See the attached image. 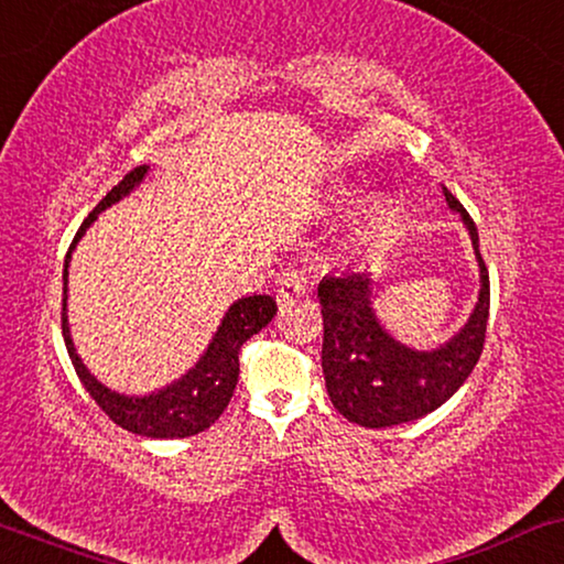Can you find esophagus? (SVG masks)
<instances>
[{"mask_svg":"<svg viewBox=\"0 0 564 564\" xmlns=\"http://www.w3.org/2000/svg\"><path fill=\"white\" fill-rule=\"evenodd\" d=\"M307 292V274L303 269H288V272L280 274V280H276V300H280V305L288 307L292 300L303 297Z\"/></svg>","mask_w":564,"mask_h":564,"instance_id":"obj_1","label":"esophagus"}]
</instances>
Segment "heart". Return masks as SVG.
I'll return each mask as SVG.
<instances>
[{
	"label": "heart",
	"mask_w": 564,
	"mask_h": 564,
	"mask_svg": "<svg viewBox=\"0 0 564 564\" xmlns=\"http://www.w3.org/2000/svg\"><path fill=\"white\" fill-rule=\"evenodd\" d=\"M380 215H382V205H380V203H375V205L369 207V210H367V218H369V223H372V220H380Z\"/></svg>",
	"instance_id": "1"
}]
</instances>
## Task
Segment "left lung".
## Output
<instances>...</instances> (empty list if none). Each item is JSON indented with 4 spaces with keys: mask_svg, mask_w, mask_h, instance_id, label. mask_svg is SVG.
Listing matches in <instances>:
<instances>
[{
    "mask_svg": "<svg viewBox=\"0 0 564 564\" xmlns=\"http://www.w3.org/2000/svg\"><path fill=\"white\" fill-rule=\"evenodd\" d=\"M446 203L473 236L480 261V297L467 326L436 351H413L384 334L372 313L369 276L346 272L318 284L323 313V375L330 403L344 419L367 429L408 423L436 411L473 372L485 346L490 313V276L480 257L475 220L449 189Z\"/></svg>",
    "mask_w": 564,
    "mask_h": 564,
    "instance_id": "left-lung-1",
    "label": "left lung"
}]
</instances>
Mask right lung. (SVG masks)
<instances>
[{"label": "right lung", "instance_id": "right-lung-1", "mask_svg": "<svg viewBox=\"0 0 564 564\" xmlns=\"http://www.w3.org/2000/svg\"><path fill=\"white\" fill-rule=\"evenodd\" d=\"M149 166H135L133 172H128L115 187L107 192L95 210L89 213V218L82 223V228L76 230L72 246L66 251V264H64V311H61V330H64V341L72 357V365L79 375V380L95 403L102 408L105 415L133 434L151 436V438H184L195 436L199 431L210 429L215 421L220 419V413L226 411L234 395L236 382H238V354L241 346L249 341L253 334H259L269 321L276 315V303L269 295H251L238 300L230 305V311L223 318L218 334H215L213 344L207 346L203 359L197 361L195 369H189L180 382L169 384V388L151 392L143 398H128L120 392L107 390L102 382H97L95 377L87 372V367L82 365L79 354L74 349L72 334H68V321H66V276H68V259L79 238L84 236L99 213L112 203H118L120 197H126L138 182L143 180Z\"/></svg>", "mask_w": 564, "mask_h": 564}]
</instances>
